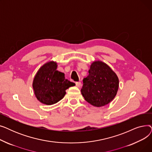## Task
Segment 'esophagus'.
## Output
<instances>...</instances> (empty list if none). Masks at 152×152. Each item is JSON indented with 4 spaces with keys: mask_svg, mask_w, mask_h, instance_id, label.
Masks as SVG:
<instances>
[{
    "mask_svg": "<svg viewBox=\"0 0 152 152\" xmlns=\"http://www.w3.org/2000/svg\"><path fill=\"white\" fill-rule=\"evenodd\" d=\"M76 86L77 87H80L81 86V82H76Z\"/></svg>",
    "mask_w": 152,
    "mask_h": 152,
    "instance_id": "obj_1",
    "label": "esophagus"
}]
</instances>
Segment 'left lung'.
I'll use <instances>...</instances> for the list:
<instances>
[{
    "instance_id": "left-lung-1",
    "label": "left lung",
    "mask_w": 152,
    "mask_h": 152,
    "mask_svg": "<svg viewBox=\"0 0 152 152\" xmlns=\"http://www.w3.org/2000/svg\"><path fill=\"white\" fill-rule=\"evenodd\" d=\"M118 87L119 79L115 72L106 63L96 61L91 64L89 75L84 78L81 91L87 102L100 107L113 100Z\"/></svg>"
}]
</instances>
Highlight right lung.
Masks as SVG:
<instances>
[{
    "instance_id": "obj_1",
    "label": "right lung",
    "mask_w": 152,
    "mask_h": 152,
    "mask_svg": "<svg viewBox=\"0 0 152 152\" xmlns=\"http://www.w3.org/2000/svg\"><path fill=\"white\" fill-rule=\"evenodd\" d=\"M57 63L49 61L39 69L33 83L37 99L44 104L50 105L61 100L65 91L75 86L65 79V74L57 70Z\"/></svg>"
}]
</instances>
